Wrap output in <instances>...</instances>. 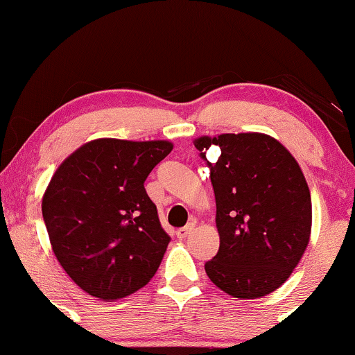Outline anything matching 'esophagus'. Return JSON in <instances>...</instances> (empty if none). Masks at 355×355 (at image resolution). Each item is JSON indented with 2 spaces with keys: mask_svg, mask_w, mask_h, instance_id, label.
<instances>
[{
  "mask_svg": "<svg viewBox=\"0 0 355 355\" xmlns=\"http://www.w3.org/2000/svg\"><path fill=\"white\" fill-rule=\"evenodd\" d=\"M193 227H196V225H193V223H189L187 226H184V227H181V230L176 231V236L179 237V239H186V237L193 231Z\"/></svg>",
  "mask_w": 355,
  "mask_h": 355,
  "instance_id": "1",
  "label": "esophagus"
}]
</instances>
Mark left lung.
I'll return each instance as SVG.
<instances>
[{
    "label": "left lung",
    "mask_w": 355,
    "mask_h": 355,
    "mask_svg": "<svg viewBox=\"0 0 355 355\" xmlns=\"http://www.w3.org/2000/svg\"><path fill=\"white\" fill-rule=\"evenodd\" d=\"M193 145L210 164L220 250L208 278L237 299L268 295L302 259L312 231V200L302 169L283 144L260 132L202 135Z\"/></svg>",
    "instance_id": "obj_1"
}]
</instances>
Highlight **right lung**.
Masks as SVG:
<instances>
[{
	"label": "right lung",
	"instance_id": "add662e5",
	"mask_svg": "<svg viewBox=\"0 0 355 355\" xmlns=\"http://www.w3.org/2000/svg\"><path fill=\"white\" fill-rule=\"evenodd\" d=\"M169 140L96 139L72 152L42 198L51 249L87 294L116 300L144 288L169 244L144 182Z\"/></svg>",
	"mask_w": 355,
	"mask_h": 355
}]
</instances>
